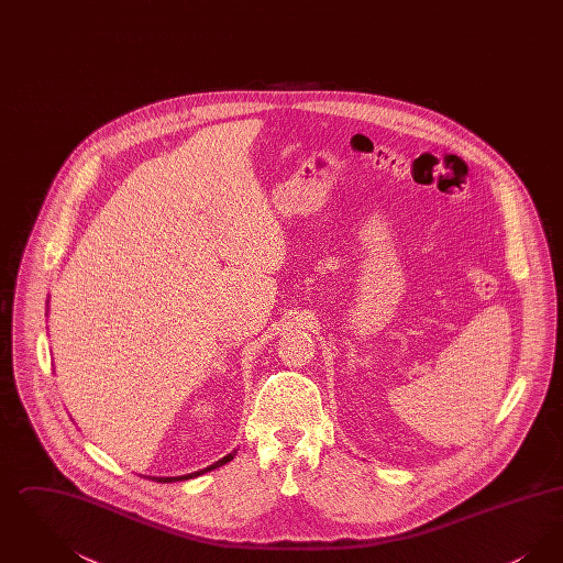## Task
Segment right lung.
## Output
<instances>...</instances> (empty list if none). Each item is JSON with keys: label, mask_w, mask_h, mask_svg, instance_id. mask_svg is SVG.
Segmentation results:
<instances>
[{"label": "right lung", "mask_w": 563, "mask_h": 563, "mask_svg": "<svg viewBox=\"0 0 563 563\" xmlns=\"http://www.w3.org/2000/svg\"><path fill=\"white\" fill-rule=\"evenodd\" d=\"M234 455H236V452H232V454H228L225 455V457L217 460L214 464H211V466H207L205 471H198V473H191V475H184V477H154V479L161 483L184 482V479H191V477H198V475H202V473H207V471H213V468H217V466H223V464H225V462H230V460H232Z\"/></svg>", "instance_id": "right-lung-1"}]
</instances>
